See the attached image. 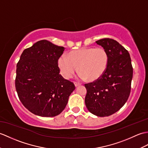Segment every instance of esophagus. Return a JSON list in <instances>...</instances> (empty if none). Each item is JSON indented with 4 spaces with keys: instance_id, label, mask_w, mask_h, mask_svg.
Wrapping results in <instances>:
<instances>
[{
    "instance_id": "esophagus-1",
    "label": "esophagus",
    "mask_w": 148,
    "mask_h": 148,
    "mask_svg": "<svg viewBox=\"0 0 148 148\" xmlns=\"http://www.w3.org/2000/svg\"><path fill=\"white\" fill-rule=\"evenodd\" d=\"M74 85H75V87H77V86H80V85H81V84L79 83V82H74Z\"/></svg>"
}]
</instances>
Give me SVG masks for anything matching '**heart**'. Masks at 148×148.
<instances>
[{
    "label": "heart",
    "instance_id": "1",
    "mask_svg": "<svg viewBox=\"0 0 148 148\" xmlns=\"http://www.w3.org/2000/svg\"><path fill=\"white\" fill-rule=\"evenodd\" d=\"M108 62V52L103 48L89 47L71 51L68 56L62 54L58 65L65 78H71L79 69L81 79L95 81L105 74Z\"/></svg>",
    "mask_w": 148,
    "mask_h": 148
}]
</instances>
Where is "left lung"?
<instances>
[{
	"mask_svg": "<svg viewBox=\"0 0 148 148\" xmlns=\"http://www.w3.org/2000/svg\"><path fill=\"white\" fill-rule=\"evenodd\" d=\"M96 43L107 51L109 62L101 78L84 84L85 104L92 114L108 116L119 110L128 99L133 69L128 51L116 40L103 38Z\"/></svg>",
	"mask_w": 148,
	"mask_h": 148,
	"instance_id": "8db88e82",
	"label": "left lung"
}]
</instances>
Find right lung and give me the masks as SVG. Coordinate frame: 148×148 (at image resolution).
Returning <instances> with one entry per match:
<instances>
[{
  "label": "right lung",
  "mask_w": 148,
  "mask_h": 148,
  "mask_svg": "<svg viewBox=\"0 0 148 148\" xmlns=\"http://www.w3.org/2000/svg\"><path fill=\"white\" fill-rule=\"evenodd\" d=\"M65 49L46 40L23 51L17 64L16 90L23 105L33 114L46 117L62 112L75 90L62 76L58 60Z\"/></svg>",
  "instance_id": "right-lung-1"
}]
</instances>
